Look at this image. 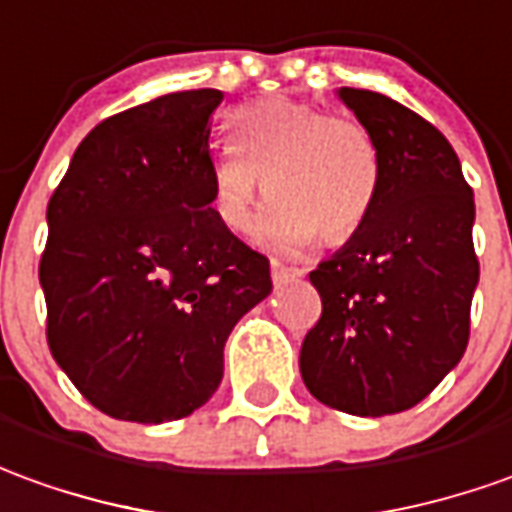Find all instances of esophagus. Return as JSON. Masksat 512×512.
I'll list each match as a JSON object with an SVG mask.
<instances>
[{
	"label": "esophagus",
	"instance_id": "34e87169",
	"mask_svg": "<svg viewBox=\"0 0 512 512\" xmlns=\"http://www.w3.org/2000/svg\"><path fill=\"white\" fill-rule=\"evenodd\" d=\"M305 271L302 268H296V266H285V263H271V280L277 282V285H282V282H288V280H296V277H302Z\"/></svg>",
	"mask_w": 512,
	"mask_h": 512
}]
</instances>
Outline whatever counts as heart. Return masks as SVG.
Masks as SVG:
<instances>
[{"label":"heart","instance_id":"heart-1","mask_svg":"<svg viewBox=\"0 0 512 512\" xmlns=\"http://www.w3.org/2000/svg\"><path fill=\"white\" fill-rule=\"evenodd\" d=\"M380 182V149L363 124L277 96L232 119L230 144L210 163V207L221 227L246 232L268 185L277 202L260 221V241L293 252L318 232L335 244L360 230Z\"/></svg>","mask_w":512,"mask_h":512}]
</instances>
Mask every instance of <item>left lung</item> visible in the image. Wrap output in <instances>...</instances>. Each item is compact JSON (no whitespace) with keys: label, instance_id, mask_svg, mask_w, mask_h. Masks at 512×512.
Returning a JSON list of instances; mask_svg holds the SVG:
<instances>
[{"label":"left lung","instance_id":"obj_1","mask_svg":"<svg viewBox=\"0 0 512 512\" xmlns=\"http://www.w3.org/2000/svg\"><path fill=\"white\" fill-rule=\"evenodd\" d=\"M382 157L377 205L310 271L321 318L305 335L307 391L352 416L418 405L460 363L471 299L474 194L441 132L391 96L338 88Z\"/></svg>","mask_w":512,"mask_h":512}]
</instances>
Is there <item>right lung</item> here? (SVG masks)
Instances as JSON below:
<instances>
[{
	"label": "right lung",
	"mask_w": 512,
	"mask_h": 512,
	"mask_svg": "<svg viewBox=\"0 0 512 512\" xmlns=\"http://www.w3.org/2000/svg\"><path fill=\"white\" fill-rule=\"evenodd\" d=\"M224 94L177 91L85 135L46 207V341L107 416H191L224 377V343L271 293L268 260L210 207V116Z\"/></svg>",
	"instance_id": "obj_1"
}]
</instances>
